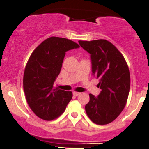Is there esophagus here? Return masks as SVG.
I'll return each instance as SVG.
<instances>
[{
    "label": "esophagus",
    "mask_w": 149,
    "mask_h": 149,
    "mask_svg": "<svg viewBox=\"0 0 149 149\" xmlns=\"http://www.w3.org/2000/svg\"><path fill=\"white\" fill-rule=\"evenodd\" d=\"M80 94H81L80 92H73V95L75 96H77L80 95Z\"/></svg>",
    "instance_id": "esophagus-1"
}]
</instances>
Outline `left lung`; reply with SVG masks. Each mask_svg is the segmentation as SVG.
I'll list each match as a JSON object with an SVG mask.
<instances>
[{
  "label": "left lung",
  "instance_id": "1",
  "mask_svg": "<svg viewBox=\"0 0 149 149\" xmlns=\"http://www.w3.org/2000/svg\"><path fill=\"white\" fill-rule=\"evenodd\" d=\"M80 46L90 54L93 74L99 79L101 92L97 98L90 94L86 111L96 125H107L120 114L128 98L130 73L126 60L117 48L106 40H79Z\"/></svg>",
  "mask_w": 149,
  "mask_h": 149
}]
</instances>
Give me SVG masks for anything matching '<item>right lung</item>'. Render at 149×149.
<instances>
[{"label": "right lung", "mask_w": 149, "mask_h": 149, "mask_svg": "<svg viewBox=\"0 0 149 149\" xmlns=\"http://www.w3.org/2000/svg\"><path fill=\"white\" fill-rule=\"evenodd\" d=\"M79 47L70 40L51 37L31 55L24 69L23 88L29 106L40 118L56 119L72 99V92L54 88L53 84L60 73L65 52Z\"/></svg>", "instance_id": "add662e5"}]
</instances>
